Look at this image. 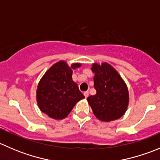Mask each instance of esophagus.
I'll return each instance as SVG.
<instances>
[{
  "label": "esophagus",
  "instance_id": "esophagus-1",
  "mask_svg": "<svg viewBox=\"0 0 160 160\" xmlns=\"http://www.w3.org/2000/svg\"><path fill=\"white\" fill-rule=\"evenodd\" d=\"M83 95H84L85 98H88V96H89V92L88 91H85L84 93H83Z\"/></svg>",
  "mask_w": 160,
  "mask_h": 160
}]
</instances>
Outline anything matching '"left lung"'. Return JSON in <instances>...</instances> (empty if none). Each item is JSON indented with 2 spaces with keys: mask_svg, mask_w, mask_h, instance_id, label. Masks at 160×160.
<instances>
[{
  "mask_svg": "<svg viewBox=\"0 0 160 160\" xmlns=\"http://www.w3.org/2000/svg\"><path fill=\"white\" fill-rule=\"evenodd\" d=\"M95 95L88 98L93 113L102 122H111L124 115L129 102L126 84L115 69L107 62L93 63Z\"/></svg>",
  "mask_w": 160,
  "mask_h": 160,
  "instance_id": "left-lung-1",
  "label": "left lung"
}]
</instances>
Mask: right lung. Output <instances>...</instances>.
I'll use <instances>...</instances> for the list:
<instances>
[{
	"label": "right lung",
	"instance_id": "1",
	"mask_svg": "<svg viewBox=\"0 0 160 160\" xmlns=\"http://www.w3.org/2000/svg\"><path fill=\"white\" fill-rule=\"evenodd\" d=\"M80 63L69 67L65 61H59L46 71L38 83L37 103L43 113L53 119L60 120L68 115L78 101L84 96L72 80V70Z\"/></svg>",
	"mask_w": 160,
	"mask_h": 160
}]
</instances>
